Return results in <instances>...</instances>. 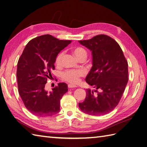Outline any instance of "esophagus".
I'll use <instances>...</instances> for the list:
<instances>
[{"mask_svg": "<svg viewBox=\"0 0 147 147\" xmlns=\"http://www.w3.org/2000/svg\"><path fill=\"white\" fill-rule=\"evenodd\" d=\"M77 86H75V85H73V84H68V88H76Z\"/></svg>", "mask_w": 147, "mask_h": 147, "instance_id": "1", "label": "esophagus"}]
</instances>
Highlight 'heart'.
Here are the masks:
<instances>
[{"mask_svg":"<svg viewBox=\"0 0 147 147\" xmlns=\"http://www.w3.org/2000/svg\"><path fill=\"white\" fill-rule=\"evenodd\" d=\"M73 52L75 56L80 59L81 57H86L87 56V51L84 48L76 47L73 49ZM63 56V52H60L57 55L55 59V63L56 65H59L61 64V59ZM84 75V72L81 70L68 69L66 70L62 73L61 78L64 81L69 82L71 84H76L80 81V78Z\"/></svg>","mask_w":147,"mask_h":147,"instance_id":"1","label":"heart"}]
</instances>
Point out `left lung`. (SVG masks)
<instances>
[{
    "mask_svg": "<svg viewBox=\"0 0 147 147\" xmlns=\"http://www.w3.org/2000/svg\"><path fill=\"white\" fill-rule=\"evenodd\" d=\"M92 51V66L86 81L96 89H90L79 103L80 109L92 115H103L117 106L128 82V63L119 45L111 37L98 35L91 39L79 41Z\"/></svg>",
    "mask_w": 147,
    "mask_h": 147,
    "instance_id": "8db88e82",
    "label": "left lung"
}]
</instances>
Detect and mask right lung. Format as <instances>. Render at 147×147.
<instances>
[{
	"instance_id": "right-lung-1",
	"label": "right lung",
	"mask_w": 147,
	"mask_h": 147,
	"mask_svg": "<svg viewBox=\"0 0 147 147\" xmlns=\"http://www.w3.org/2000/svg\"><path fill=\"white\" fill-rule=\"evenodd\" d=\"M71 40H61L50 35L31 40L26 45L17 63L18 92L25 107L39 117L53 115L59 112L60 100L67 91V85L60 82L48 92L45 89L55 59Z\"/></svg>"
}]
</instances>
